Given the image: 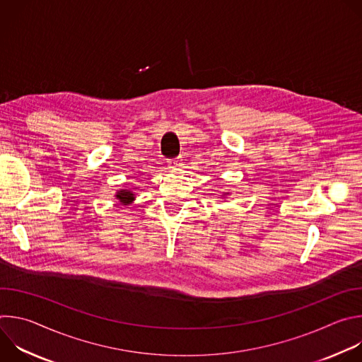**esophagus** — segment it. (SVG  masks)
Returning <instances> with one entry per match:
<instances>
[{
	"label": "esophagus",
	"instance_id": "esophagus-1",
	"mask_svg": "<svg viewBox=\"0 0 362 362\" xmlns=\"http://www.w3.org/2000/svg\"><path fill=\"white\" fill-rule=\"evenodd\" d=\"M168 165H169L170 169H177L180 166V160L179 159H172V160L168 162Z\"/></svg>",
	"mask_w": 362,
	"mask_h": 362
}]
</instances>
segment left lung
I'll list each match as a JSON object with an SVG mask.
<instances>
[{"instance_id":"obj_1","label":"left lung","mask_w":362,"mask_h":362,"mask_svg":"<svg viewBox=\"0 0 362 362\" xmlns=\"http://www.w3.org/2000/svg\"><path fill=\"white\" fill-rule=\"evenodd\" d=\"M223 194H225V193H223ZM226 194H229V193H226Z\"/></svg>"}]
</instances>
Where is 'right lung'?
Instances as JSON below:
<instances>
[{
	"label": "right lung",
	"mask_w": 362,
	"mask_h": 362,
	"mask_svg": "<svg viewBox=\"0 0 362 362\" xmlns=\"http://www.w3.org/2000/svg\"><path fill=\"white\" fill-rule=\"evenodd\" d=\"M116 197L119 199V202L122 204H130L133 200H134V193L132 190H126V189H122L116 193Z\"/></svg>",
	"instance_id": "obj_1"
}]
</instances>
